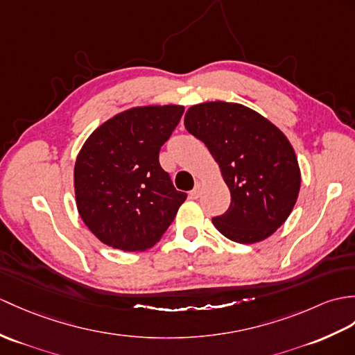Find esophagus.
I'll list each match as a JSON object with an SVG mask.
<instances>
[{
  "label": "esophagus",
  "instance_id": "34e87169",
  "mask_svg": "<svg viewBox=\"0 0 355 355\" xmlns=\"http://www.w3.org/2000/svg\"><path fill=\"white\" fill-rule=\"evenodd\" d=\"M201 186H202V184L200 183V181H196V183H195V187H193V191L191 192V196L193 198V200H196V198L201 195Z\"/></svg>",
  "mask_w": 355,
  "mask_h": 355
}]
</instances>
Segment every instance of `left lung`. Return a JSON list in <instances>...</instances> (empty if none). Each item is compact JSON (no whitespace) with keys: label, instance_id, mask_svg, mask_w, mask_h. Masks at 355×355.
<instances>
[{"label":"left lung","instance_id":"left-lung-1","mask_svg":"<svg viewBox=\"0 0 355 355\" xmlns=\"http://www.w3.org/2000/svg\"><path fill=\"white\" fill-rule=\"evenodd\" d=\"M184 125L209 148L232 193L228 210L211 219L219 233L237 243L265 241L289 218L300 193V166L289 140L236 103L193 105Z\"/></svg>","mask_w":355,"mask_h":355}]
</instances>
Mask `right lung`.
Returning a JSON list of instances; mask_svg holds the SVG:
<instances>
[{
    "label": "right lung",
    "instance_id": "1",
    "mask_svg": "<svg viewBox=\"0 0 355 355\" xmlns=\"http://www.w3.org/2000/svg\"><path fill=\"white\" fill-rule=\"evenodd\" d=\"M181 105L122 112L98 127L76 162L81 219L100 241L122 251L151 248L187 195L172 184L159 154L183 116Z\"/></svg>",
    "mask_w": 355,
    "mask_h": 355
}]
</instances>
